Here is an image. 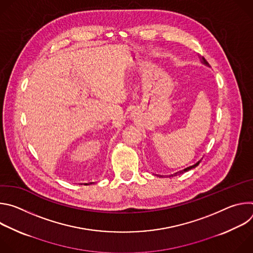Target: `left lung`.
<instances>
[{
  "mask_svg": "<svg viewBox=\"0 0 253 253\" xmlns=\"http://www.w3.org/2000/svg\"><path fill=\"white\" fill-rule=\"evenodd\" d=\"M201 61H202V63L204 64V65H206V66H208L209 67V64H208V62L202 57L201 58ZM200 161L201 160H199L198 162H196L194 165H191V166H189V167H186V168H184V169H182V170H179V171H177V172H175L174 174H171V175H169V177L170 176H177V175H180V174H182V173H184V172H187V171H189L190 169H192V168H195L199 163H200ZM157 176H159V177H163L162 175H157Z\"/></svg>",
  "mask_w": 253,
  "mask_h": 253,
  "instance_id": "8db88e82",
  "label": "left lung"
}]
</instances>
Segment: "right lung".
Returning <instances> with one entry per match:
<instances>
[{
	"label": "right lung",
	"instance_id": "1",
	"mask_svg": "<svg viewBox=\"0 0 253 253\" xmlns=\"http://www.w3.org/2000/svg\"><path fill=\"white\" fill-rule=\"evenodd\" d=\"M89 184H92V182H90V183H84V185H89ZM81 185H82V183H81Z\"/></svg>",
	"mask_w": 253,
	"mask_h": 253
}]
</instances>
